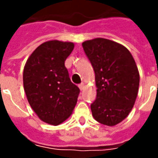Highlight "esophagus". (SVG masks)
I'll list each match as a JSON object with an SVG mask.
<instances>
[{
    "label": "esophagus",
    "instance_id": "obj_1",
    "mask_svg": "<svg viewBox=\"0 0 158 158\" xmlns=\"http://www.w3.org/2000/svg\"><path fill=\"white\" fill-rule=\"evenodd\" d=\"M78 87H79V89H80L81 90H82V89H84V83H81V84H79V85H78Z\"/></svg>",
    "mask_w": 158,
    "mask_h": 158
}]
</instances>
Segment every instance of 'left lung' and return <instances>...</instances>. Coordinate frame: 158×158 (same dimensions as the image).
I'll return each mask as SVG.
<instances>
[{
  "instance_id": "obj_1",
  "label": "left lung",
  "mask_w": 158,
  "mask_h": 158,
  "mask_svg": "<svg viewBox=\"0 0 158 158\" xmlns=\"http://www.w3.org/2000/svg\"><path fill=\"white\" fill-rule=\"evenodd\" d=\"M95 72L97 98L90 105L94 118L103 125L118 124L136 100L140 75L131 52L112 40L98 38L82 43Z\"/></svg>"
}]
</instances>
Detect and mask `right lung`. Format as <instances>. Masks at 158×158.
<instances>
[{
    "label": "right lung",
    "mask_w": 158,
    "mask_h": 158,
    "mask_svg": "<svg viewBox=\"0 0 158 158\" xmlns=\"http://www.w3.org/2000/svg\"><path fill=\"white\" fill-rule=\"evenodd\" d=\"M74 47L72 42H45L34 50L23 69L28 102L38 117L50 125H60L69 117L80 93L65 67Z\"/></svg>",
    "instance_id": "1"
}]
</instances>
